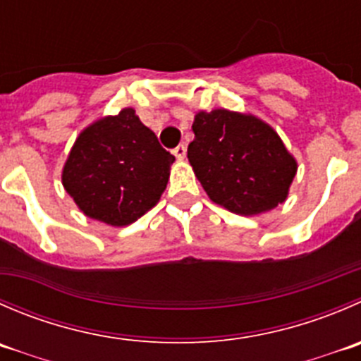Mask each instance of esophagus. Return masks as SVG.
I'll return each instance as SVG.
<instances>
[{"label":"esophagus","mask_w":361,"mask_h":361,"mask_svg":"<svg viewBox=\"0 0 361 361\" xmlns=\"http://www.w3.org/2000/svg\"><path fill=\"white\" fill-rule=\"evenodd\" d=\"M173 153H174V155H176V159L183 160L185 157H187V146H185V145H180V146H176V148L173 149Z\"/></svg>","instance_id":"obj_1"}]
</instances>
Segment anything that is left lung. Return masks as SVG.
<instances>
[{
  "label": "left lung",
  "instance_id": "8db88e82",
  "mask_svg": "<svg viewBox=\"0 0 361 361\" xmlns=\"http://www.w3.org/2000/svg\"><path fill=\"white\" fill-rule=\"evenodd\" d=\"M192 130L188 162L213 202L248 216L286 201L298 166L268 123L213 109L195 114Z\"/></svg>",
  "mask_w": 361,
  "mask_h": 361
}]
</instances>
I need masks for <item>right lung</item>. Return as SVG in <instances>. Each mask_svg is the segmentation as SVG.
<instances>
[{
	"label": "right lung",
	"instance_id": "obj_1",
	"mask_svg": "<svg viewBox=\"0 0 361 361\" xmlns=\"http://www.w3.org/2000/svg\"><path fill=\"white\" fill-rule=\"evenodd\" d=\"M174 157L132 107L84 128L63 167L61 181L90 219L121 227L159 202Z\"/></svg>",
	"mask_w": 361,
	"mask_h": 361
}]
</instances>
